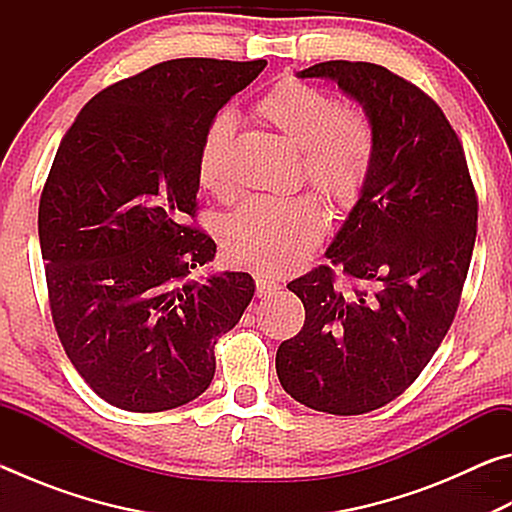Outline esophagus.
Listing matches in <instances>:
<instances>
[{
	"mask_svg": "<svg viewBox=\"0 0 512 512\" xmlns=\"http://www.w3.org/2000/svg\"><path fill=\"white\" fill-rule=\"evenodd\" d=\"M255 287H257V298H266V296H273V293L280 289V284L275 280H268V277H257Z\"/></svg>",
	"mask_w": 512,
	"mask_h": 512,
	"instance_id": "34e87169",
	"label": "esophagus"
}]
</instances>
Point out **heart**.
I'll return each mask as SVG.
<instances>
[{
	"label": "heart",
	"instance_id": "obj_1",
	"mask_svg": "<svg viewBox=\"0 0 512 512\" xmlns=\"http://www.w3.org/2000/svg\"><path fill=\"white\" fill-rule=\"evenodd\" d=\"M255 115L298 146L305 183L334 212L359 203L377 155V133L361 108L339 106L332 94L300 79H282L253 103ZM235 119L216 112L196 149V178L205 192L230 196ZM325 235V210L314 196H253L221 225L232 262L262 273H287L305 262Z\"/></svg>",
	"mask_w": 512,
	"mask_h": 512
}]
</instances>
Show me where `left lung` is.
<instances>
[{"mask_svg":"<svg viewBox=\"0 0 512 512\" xmlns=\"http://www.w3.org/2000/svg\"><path fill=\"white\" fill-rule=\"evenodd\" d=\"M298 76L336 81L357 99L375 126L377 155L327 248L329 264L287 284L305 305V325L280 345L275 370L284 391L309 409L361 415L402 395L452 327L479 198L461 140L418 85L350 60Z\"/></svg>","mask_w":512,"mask_h":512,"instance_id":"obj_1","label":"left lung"}]
</instances>
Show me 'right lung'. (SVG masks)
<instances>
[{
	"instance_id": "obj_1",
	"label": "right lung",
	"mask_w": 512,
	"mask_h": 512,
	"mask_svg": "<svg viewBox=\"0 0 512 512\" xmlns=\"http://www.w3.org/2000/svg\"><path fill=\"white\" fill-rule=\"evenodd\" d=\"M266 60L176 58L85 103L38 207L58 339L101 400L158 413L212 384L214 345L253 300L248 273H192L216 244L196 225L203 128Z\"/></svg>"
}]
</instances>
